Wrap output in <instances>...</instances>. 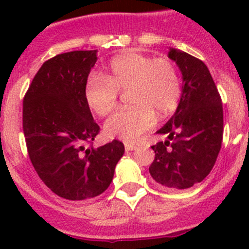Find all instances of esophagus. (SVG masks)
<instances>
[{"instance_id": "obj_1", "label": "esophagus", "mask_w": 249, "mask_h": 249, "mask_svg": "<svg viewBox=\"0 0 249 249\" xmlns=\"http://www.w3.org/2000/svg\"><path fill=\"white\" fill-rule=\"evenodd\" d=\"M124 148H126V151H135V149L137 148V146L132 143H126L124 144Z\"/></svg>"}]
</instances>
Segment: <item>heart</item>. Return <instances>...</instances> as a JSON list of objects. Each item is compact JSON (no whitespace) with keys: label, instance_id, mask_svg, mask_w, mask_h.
I'll list each match as a JSON object with an SVG mask.
<instances>
[{"label":"heart","instance_id":"heart-1","mask_svg":"<svg viewBox=\"0 0 249 249\" xmlns=\"http://www.w3.org/2000/svg\"><path fill=\"white\" fill-rule=\"evenodd\" d=\"M128 92L131 107L123 108L105 124L106 135L135 142L155 126L156 116L164 120L177 109L182 96L181 77L175 63L164 57L127 52L114 57L107 73H91L85 83V100L94 113L105 117Z\"/></svg>","mask_w":249,"mask_h":249}]
</instances>
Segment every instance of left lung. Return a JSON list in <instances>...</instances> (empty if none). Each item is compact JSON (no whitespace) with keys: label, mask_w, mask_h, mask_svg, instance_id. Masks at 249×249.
I'll return each instance as SVG.
<instances>
[{"label":"left lung","mask_w":249,"mask_h":249,"mask_svg":"<svg viewBox=\"0 0 249 249\" xmlns=\"http://www.w3.org/2000/svg\"><path fill=\"white\" fill-rule=\"evenodd\" d=\"M168 57L183 77L177 111L157 133L169 141L152 146L149 173L169 190H186L210 175L223 140V107L207 66L197 57L172 48Z\"/></svg>","instance_id":"1"}]
</instances>
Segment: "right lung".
<instances>
[{"mask_svg":"<svg viewBox=\"0 0 249 249\" xmlns=\"http://www.w3.org/2000/svg\"><path fill=\"white\" fill-rule=\"evenodd\" d=\"M96 51H72L47 59L23 98L22 126L31 163L43 183L71 201L92 198L111 184L124 153L121 141L94 148L100 126L85 100Z\"/></svg>","mask_w":249,"mask_h":249,"instance_id":"obj_1","label":"right lung"}]
</instances>
